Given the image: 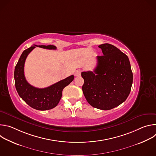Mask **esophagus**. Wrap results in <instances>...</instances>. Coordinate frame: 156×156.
Segmentation results:
<instances>
[{"mask_svg":"<svg viewBox=\"0 0 156 156\" xmlns=\"http://www.w3.org/2000/svg\"><path fill=\"white\" fill-rule=\"evenodd\" d=\"M81 71L78 70L75 72V76H81Z\"/></svg>","mask_w":156,"mask_h":156,"instance_id":"34e87169","label":"esophagus"}]
</instances>
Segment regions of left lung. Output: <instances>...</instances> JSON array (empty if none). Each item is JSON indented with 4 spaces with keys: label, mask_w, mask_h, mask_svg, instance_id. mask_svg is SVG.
Masks as SVG:
<instances>
[{
    "label": "left lung",
    "mask_w": 156,
    "mask_h": 156,
    "mask_svg": "<svg viewBox=\"0 0 156 156\" xmlns=\"http://www.w3.org/2000/svg\"><path fill=\"white\" fill-rule=\"evenodd\" d=\"M104 55L97 56L93 72H83L82 90L93 107L110 110L125 101L133 83V73L128 56L110 44L99 46Z\"/></svg>",
    "instance_id": "obj_1"
}]
</instances>
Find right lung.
<instances>
[{
  "label": "right lung",
  "mask_w": 156,
  "mask_h": 156,
  "mask_svg": "<svg viewBox=\"0 0 156 156\" xmlns=\"http://www.w3.org/2000/svg\"><path fill=\"white\" fill-rule=\"evenodd\" d=\"M36 46L38 47L37 45L31 46L21 55L15 69V84L20 97L28 105L36 110H46L57 105L62 98L63 88L73 80L74 76L71 75L45 88L35 87L29 84L24 75V65L27 56ZM39 47L51 50L57 49L52 45Z\"/></svg>",
  "instance_id": "obj_1"
}]
</instances>
